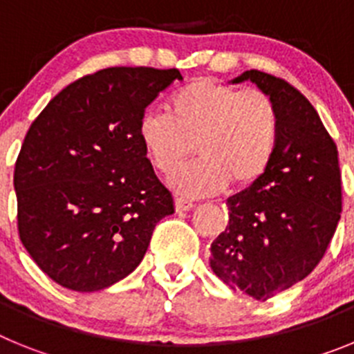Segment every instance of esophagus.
Wrapping results in <instances>:
<instances>
[{"instance_id":"1","label":"esophagus","mask_w":354,"mask_h":354,"mask_svg":"<svg viewBox=\"0 0 354 354\" xmlns=\"http://www.w3.org/2000/svg\"><path fill=\"white\" fill-rule=\"evenodd\" d=\"M193 207H195V204H193L192 200L184 198V196H177V198H175V209H177V212L189 211V209Z\"/></svg>"}]
</instances>
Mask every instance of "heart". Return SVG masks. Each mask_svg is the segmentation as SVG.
<instances>
[{"mask_svg": "<svg viewBox=\"0 0 354 354\" xmlns=\"http://www.w3.org/2000/svg\"><path fill=\"white\" fill-rule=\"evenodd\" d=\"M278 109L261 90L196 80L174 92L168 113L149 111L138 126V138L150 165L171 175L193 154L200 161L175 175L179 193L204 196L230 183L246 187L270 167L278 142Z\"/></svg>", "mask_w": 354, "mask_h": 354, "instance_id": "1", "label": "heart"}]
</instances>
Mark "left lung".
<instances>
[{
	"mask_svg": "<svg viewBox=\"0 0 354 354\" xmlns=\"http://www.w3.org/2000/svg\"><path fill=\"white\" fill-rule=\"evenodd\" d=\"M278 109V142L257 183L227 200L228 223L209 264L221 282L255 299L273 298L314 271L342 211L339 152L314 106L287 81L246 71Z\"/></svg>",
	"mask_w": 354,
	"mask_h": 354,
	"instance_id": "left-lung-1",
	"label": "left lung"
}]
</instances>
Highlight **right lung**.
Returning a JSON list of instances; mask_svg holds the SVG:
<instances>
[{
    "label": "right lung",
    "mask_w": 354,
    "mask_h": 354,
    "mask_svg": "<svg viewBox=\"0 0 354 354\" xmlns=\"http://www.w3.org/2000/svg\"><path fill=\"white\" fill-rule=\"evenodd\" d=\"M177 80V68H102L53 97L28 129L14 171L19 237L62 287L93 292L126 278L174 214L138 126Z\"/></svg>",
    "instance_id": "obj_1"
}]
</instances>
